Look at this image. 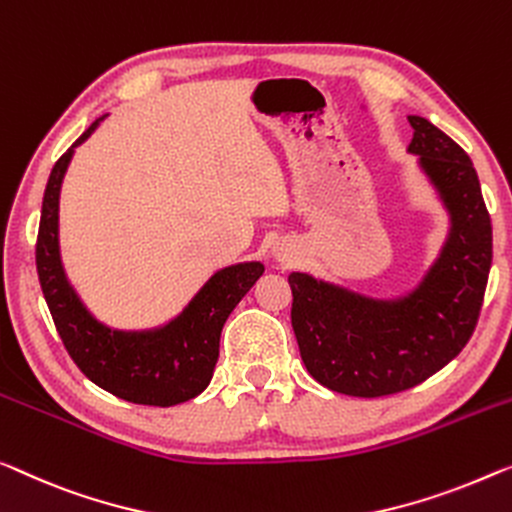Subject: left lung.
Masks as SVG:
<instances>
[{
  "label": "left lung",
  "mask_w": 512,
  "mask_h": 512,
  "mask_svg": "<svg viewBox=\"0 0 512 512\" xmlns=\"http://www.w3.org/2000/svg\"><path fill=\"white\" fill-rule=\"evenodd\" d=\"M409 154L451 216L437 262L414 292L372 299L292 273V329L319 384L354 398H381L421 384L462 352L476 329L492 266V223L474 163L423 117H409Z\"/></svg>",
  "instance_id": "left-lung-1"
}]
</instances>
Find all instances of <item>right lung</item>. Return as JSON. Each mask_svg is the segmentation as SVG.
Here are the masks:
<instances>
[{
  "label": "right lung",
  "mask_w": 512,
  "mask_h": 512,
  "mask_svg": "<svg viewBox=\"0 0 512 512\" xmlns=\"http://www.w3.org/2000/svg\"><path fill=\"white\" fill-rule=\"evenodd\" d=\"M96 119L52 167L36 239V271L52 322L82 375L117 398L151 407L193 400L209 386L218 361L220 331L264 264L225 266L207 280L179 317L154 331H114L82 305L59 257V190L73 151L96 131Z\"/></svg>",
  "instance_id": "1"
}]
</instances>
